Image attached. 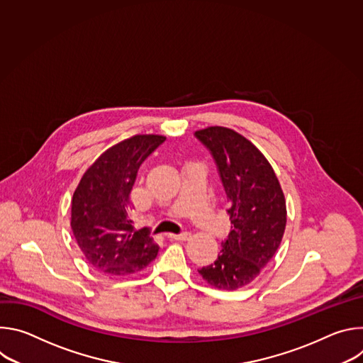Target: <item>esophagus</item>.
<instances>
[{
  "instance_id": "1",
  "label": "esophagus",
  "mask_w": 363,
  "mask_h": 363,
  "mask_svg": "<svg viewBox=\"0 0 363 363\" xmlns=\"http://www.w3.org/2000/svg\"><path fill=\"white\" fill-rule=\"evenodd\" d=\"M167 237L169 240H175V241H185L189 238V233L188 231H184L181 234H167Z\"/></svg>"
}]
</instances>
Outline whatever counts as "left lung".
I'll list each match as a JSON object with an SVG mask.
<instances>
[{
  "label": "left lung",
  "mask_w": 363,
  "mask_h": 363,
  "mask_svg": "<svg viewBox=\"0 0 363 363\" xmlns=\"http://www.w3.org/2000/svg\"><path fill=\"white\" fill-rule=\"evenodd\" d=\"M194 135L217 165L231 220L218 258L198 273L214 287L235 290L251 283L276 254L287 221L284 194L264 155L240 133L211 126Z\"/></svg>",
  "instance_id": "8db88e82"
}]
</instances>
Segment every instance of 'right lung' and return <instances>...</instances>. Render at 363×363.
<instances>
[{"instance_id":"1","label":"right lung","mask_w":363,"mask_h":363,"mask_svg":"<svg viewBox=\"0 0 363 363\" xmlns=\"http://www.w3.org/2000/svg\"><path fill=\"white\" fill-rule=\"evenodd\" d=\"M165 142L136 135L103 152L82 177L72 201V230L89 264L109 276L143 270L160 247L149 230H135L130 192L142 162Z\"/></svg>"}]
</instances>
